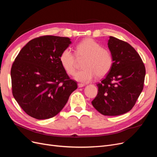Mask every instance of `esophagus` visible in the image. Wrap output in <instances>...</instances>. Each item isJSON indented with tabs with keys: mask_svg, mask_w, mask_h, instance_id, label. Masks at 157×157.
Returning a JSON list of instances; mask_svg holds the SVG:
<instances>
[{
	"mask_svg": "<svg viewBox=\"0 0 157 157\" xmlns=\"http://www.w3.org/2000/svg\"><path fill=\"white\" fill-rule=\"evenodd\" d=\"M78 87H79V88L83 87H84V86H85V85L82 84V83H78Z\"/></svg>",
	"mask_w": 157,
	"mask_h": 157,
	"instance_id": "1",
	"label": "esophagus"
}]
</instances>
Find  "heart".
Wrapping results in <instances>:
<instances>
[{"label":"heart","mask_w":157,"mask_h":157,"mask_svg":"<svg viewBox=\"0 0 157 157\" xmlns=\"http://www.w3.org/2000/svg\"><path fill=\"white\" fill-rule=\"evenodd\" d=\"M75 55L78 59H83V68L75 75V79L79 82H90L96 75L99 78L104 77L109 72L113 64V57L110 50L102 48L92 38H85L75 45ZM59 60L67 74H75L76 59L71 50L64 49L60 55Z\"/></svg>","instance_id":"1"}]
</instances>
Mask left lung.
<instances>
[{
  "label": "left lung",
  "instance_id": "left-lung-1",
  "mask_svg": "<svg viewBox=\"0 0 157 157\" xmlns=\"http://www.w3.org/2000/svg\"><path fill=\"white\" fill-rule=\"evenodd\" d=\"M108 44L113 64L97 84L98 94L92 104L101 114L115 116L134 107L144 89L145 68L140 55L128 43L110 36Z\"/></svg>",
  "mask_w": 157,
  "mask_h": 157
}]
</instances>
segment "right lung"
Wrapping results in <instances>:
<instances>
[{"label":"right lung","mask_w":157,"mask_h":157,"mask_svg":"<svg viewBox=\"0 0 157 157\" xmlns=\"http://www.w3.org/2000/svg\"><path fill=\"white\" fill-rule=\"evenodd\" d=\"M71 44L67 37L45 35L29 41L11 68L12 94L24 112L36 119L53 117L78 88L59 57Z\"/></svg>","instance_id":"1"}]
</instances>
